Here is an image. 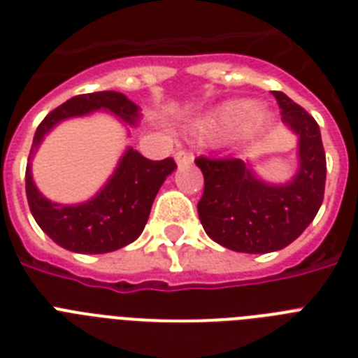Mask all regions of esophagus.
I'll return each mask as SVG.
<instances>
[{"instance_id":"34e87169","label":"esophagus","mask_w":358,"mask_h":358,"mask_svg":"<svg viewBox=\"0 0 358 358\" xmlns=\"http://www.w3.org/2000/svg\"><path fill=\"white\" fill-rule=\"evenodd\" d=\"M174 159L178 165H189V163H193V152L187 150V148H180L174 154Z\"/></svg>"}]
</instances>
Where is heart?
<instances>
[{"label": "heart", "instance_id": "heart-1", "mask_svg": "<svg viewBox=\"0 0 358 358\" xmlns=\"http://www.w3.org/2000/svg\"><path fill=\"white\" fill-rule=\"evenodd\" d=\"M264 122V115L256 113V103L249 100H232L223 103L221 108L212 113L208 119L199 122L196 131L201 135H230L239 129L256 128Z\"/></svg>", "mask_w": 358, "mask_h": 358}]
</instances>
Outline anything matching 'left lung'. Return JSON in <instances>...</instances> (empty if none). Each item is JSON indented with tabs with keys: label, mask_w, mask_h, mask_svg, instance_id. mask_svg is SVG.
I'll list each match as a JSON object with an SVG mask.
<instances>
[{
	"label": "left lung",
	"mask_w": 358,
	"mask_h": 358,
	"mask_svg": "<svg viewBox=\"0 0 358 358\" xmlns=\"http://www.w3.org/2000/svg\"><path fill=\"white\" fill-rule=\"evenodd\" d=\"M282 120L299 135V173L288 185H267L236 157L199 156L204 193L199 217L206 234L236 252L284 249L314 221L325 193L327 162L320 126L299 103L273 91Z\"/></svg>",
	"instance_id": "obj_1"
}]
</instances>
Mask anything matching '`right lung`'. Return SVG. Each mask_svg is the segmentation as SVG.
I'll return each instance as SVG.
<instances>
[{"label":"right lung","instance_id":"add662e5","mask_svg":"<svg viewBox=\"0 0 358 358\" xmlns=\"http://www.w3.org/2000/svg\"><path fill=\"white\" fill-rule=\"evenodd\" d=\"M94 109H108L129 124H134L139 117L137 103L122 92L78 94L50 111L38 124L31 154L41 145L44 134L59 120L91 113ZM174 169L176 163L173 157L152 162L129 148L108 185L85 204L61 206L44 199L33 184L29 165L25 169V193L33 217L55 243L74 252L102 255L120 249L139 238L148 221L157 191Z\"/></svg>","mask_w":358,"mask_h":358}]
</instances>
